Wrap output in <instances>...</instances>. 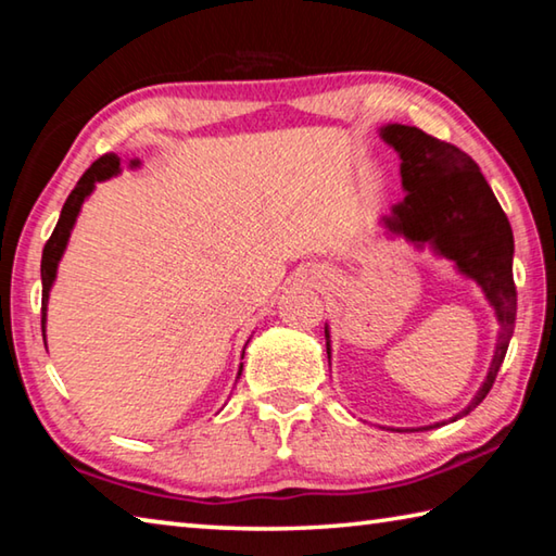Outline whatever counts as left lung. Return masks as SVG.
<instances>
[{"label": "left lung", "instance_id": "obj_1", "mask_svg": "<svg viewBox=\"0 0 556 556\" xmlns=\"http://www.w3.org/2000/svg\"><path fill=\"white\" fill-rule=\"evenodd\" d=\"M380 135L402 159L400 174L407 191L404 201L392 208L390 218H384V225L414 244L429 242L441 257L454 262L460 275L478 281L503 326L491 370L468 407L448 419L456 421L473 412L491 392L510 345L517 314L513 228L481 168L458 147L407 125H388ZM326 353L331 357L328 328ZM448 421L409 431H427Z\"/></svg>", "mask_w": 556, "mask_h": 556}]
</instances>
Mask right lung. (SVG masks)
I'll list each match as a JSON object with an SVG mask.
<instances>
[{"mask_svg":"<svg viewBox=\"0 0 556 556\" xmlns=\"http://www.w3.org/2000/svg\"><path fill=\"white\" fill-rule=\"evenodd\" d=\"M139 162H131V166H137ZM119 174V156L117 154H105L100 156L96 164H92L86 174L80 176V181L75 184L68 199L63 203L61 218L55 223V228L51 232L49 242L43 248V257H41V285H43V299H41V328H43V343H46V304H49V291L55 279V269H59V260L63 257L65 244H68L71 230L75 225V218H78L83 201L88 199L96 188V181H105V178Z\"/></svg>","mask_w":556,"mask_h":556,"instance_id":"1","label":"right lung"}]
</instances>
